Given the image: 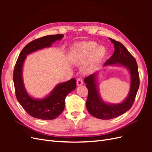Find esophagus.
<instances>
[{
	"instance_id": "1",
	"label": "esophagus",
	"mask_w": 152,
	"mask_h": 152,
	"mask_svg": "<svg viewBox=\"0 0 152 152\" xmlns=\"http://www.w3.org/2000/svg\"><path fill=\"white\" fill-rule=\"evenodd\" d=\"M83 83H84V81H83V80L81 79V78H79V79H78L77 80V86H81V85L83 84Z\"/></svg>"
}]
</instances>
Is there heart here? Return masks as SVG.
<instances>
[{"label": "heart", "mask_w": 152, "mask_h": 152, "mask_svg": "<svg viewBox=\"0 0 152 152\" xmlns=\"http://www.w3.org/2000/svg\"><path fill=\"white\" fill-rule=\"evenodd\" d=\"M97 46L94 42H86L77 45L73 50V60L77 64L85 63L92 56L94 61H98L105 54V49L103 46Z\"/></svg>", "instance_id": "1"}]
</instances>
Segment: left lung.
<instances>
[{
  "instance_id": "1",
  "label": "left lung",
  "mask_w": 152,
  "mask_h": 152,
  "mask_svg": "<svg viewBox=\"0 0 152 152\" xmlns=\"http://www.w3.org/2000/svg\"><path fill=\"white\" fill-rule=\"evenodd\" d=\"M109 39L114 45L115 50L104 65L117 63L127 68L131 73V88L127 98L122 103L109 104L103 102L99 96L95 79L97 73H93L85 78L84 82L88 89V97L86 101L87 111L93 117L103 120L117 117L127 112L134 103L140 87L138 68L135 58L122 44L113 39Z\"/></svg>"
}]
</instances>
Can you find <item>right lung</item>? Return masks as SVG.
I'll use <instances>...</instances> for the list:
<instances>
[{"mask_svg": "<svg viewBox=\"0 0 152 152\" xmlns=\"http://www.w3.org/2000/svg\"><path fill=\"white\" fill-rule=\"evenodd\" d=\"M63 37V34L47 35L31 41L22 49L16 61L13 72L16 97L25 111L34 118L53 120L58 117L65 108L66 95L77 87L76 80L73 78L58 85L48 97L42 99H35L27 94L23 85L22 67L26 55L37 50L50 47L52 43L61 40Z\"/></svg>", "mask_w": 152, "mask_h": 152, "instance_id": "add662e5", "label": "right lung"}]
</instances>
